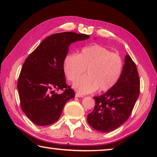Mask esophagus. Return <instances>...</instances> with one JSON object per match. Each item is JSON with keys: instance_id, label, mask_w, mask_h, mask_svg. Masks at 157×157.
Wrapping results in <instances>:
<instances>
[{"instance_id": "1", "label": "esophagus", "mask_w": 157, "mask_h": 157, "mask_svg": "<svg viewBox=\"0 0 157 157\" xmlns=\"http://www.w3.org/2000/svg\"><path fill=\"white\" fill-rule=\"evenodd\" d=\"M75 97L76 98H83L84 95L80 94H79V93H77V94H75Z\"/></svg>"}]
</instances>
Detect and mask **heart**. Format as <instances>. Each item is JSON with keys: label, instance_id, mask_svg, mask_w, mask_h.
<instances>
[{"label": "heart", "instance_id": "1", "mask_svg": "<svg viewBox=\"0 0 157 157\" xmlns=\"http://www.w3.org/2000/svg\"><path fill=\"white\" fill-rule=\"evenodd\" d=\"M87 68L86 75L76 78ZM63 68L66 78L76 81L73 87L79 94H90L98 89L107 91L116 86L123 70V62L118 55L100 45L85 47L78 55H68Z\"/></svg>", "mask_w": 157, "mask_h": 157}]
</instances>
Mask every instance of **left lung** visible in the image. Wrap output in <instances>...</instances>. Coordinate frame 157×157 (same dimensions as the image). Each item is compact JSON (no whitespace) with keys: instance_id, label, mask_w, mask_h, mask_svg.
Segmentation results:
<instances>
[{"instance_id":"8db88e82","label":"left lung","mask_w":157,"mask_h":157,"mask_svg":"<svg viewBox=\"0 0 157 157\" xmlns=\"http://www.w3.org/2000/svg\"><path fill=\"white\" fill-rule=\"evenodd\" d=\"M139 93L140 79L136 66L127 55L118 83L104 94L94 97V109L87 116L90 126L104 133L118 128L131 115Z\"/></svg>"}]
</instances>
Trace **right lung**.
<instances>
[{"mask_svg": "<svg viewBox=\"0 0 157 157\" xmlns=\"http://www.w3.org/2000/svg\"><path fill=\"white\" fill-rule=\"evenodd\" d=\"M89 35L66 32L48 36L25 59L17 89L21 106L26 116L36 125L55 123L65 104L75 98L66 83L63 60L71 44L88 39ZM64 89L58 94L55 90Z\"/></svg>", "mask_w": 157, "mask_h": 157, "instance_id": "add662e5", "label": "right lung"}]
</instances>
